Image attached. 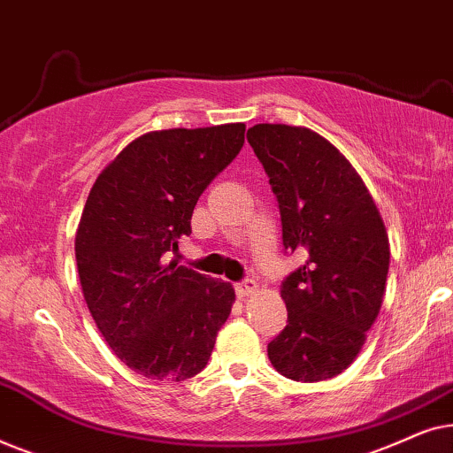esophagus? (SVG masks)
I'll return each instance as SVG.
<instances>
[{
    "label": "esophagus",
    "instance_id": "1",
    "mask_svg": "<svg viewBox=\"0 0 453 453\" xmlns=\"http://www.w3.org/2000/svg\"><path fill=\"white\" fill-rule=\"evenodd\" d=\"M234 290H237V295L241 296V299H245V296L253 295L257 290V282L256 280H245V282H239L237 287H234Z\"/></svg>",
    "mask_w": 453,
    "mask_h": 453
}]
</instances>
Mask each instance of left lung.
<instances>
[{
	"instance_id": "1",
	"label": "left lung",
	"mask_w": 453,
	"mask_h": 453,
	"mask_svg": "<svg viewBox=\"0 0 453 453\" xmlns=\"http://www.w3.org/2000/svg\"><path fill=\"white\" fill-rule=\"evenodd\" d=\"M270 177L284 250L305 264L282 282L288 324L268 344L293 381H326L350 367L380 315L389 239L373 196L349 158L309 127L257 123L247 132Z\"/></svg>"
}]
</instances>
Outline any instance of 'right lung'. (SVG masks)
<instances>
[{"instance_id": "right-lung-1", "label": "right lung", "mask_w": 453, "mask_h": 453, "mask_svg": "<svg viewBox=\"0 0 453 453\" xmlns=\"http://www.w3.org/2000/svg\"><path fill=\"white\" fill-rule=\"evenodd\" d=\"M243 142L245 123L148 132L104 166L86 200L76 231L86 305L111 350L148 380L200 373L231 315L233 284L165 256Z\"/></svg>"}]
</instances>
